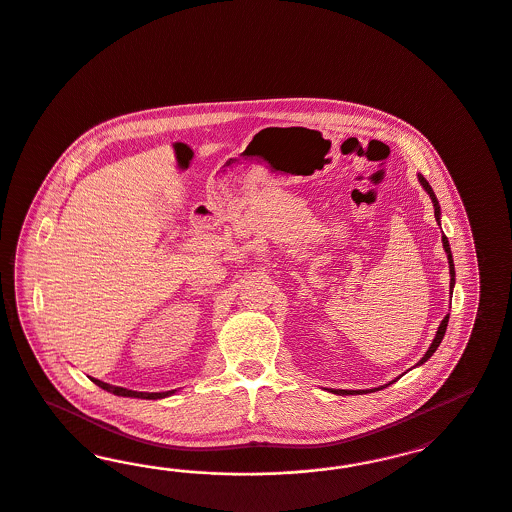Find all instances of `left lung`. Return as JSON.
<instances>
[{
    "label": "left lung",
    "mask_w": 512,
    "mask_h": 512,
    "mask_svg": "<svg viewBox=\"0 0 512 512\" xmlns=\"http://www.w3.org/2000/svg\"><path fill=\"white\" fill-rule=\"evenodd\" d=\"M419 177V183L421 186L427 190V194L430 196V200H432V204H434V217H436V223L440 225V204H438V200H436V194H434V190H432V186H430L429 181L423 177V175H417ZM442 244H444V249H446V253H448V263H450V291L453 293V286H455V268H453V257H451V249L450 242H448V238L446 236H442ZM448 320H450V314H446L444 316V320H442V324H440V328L436 331V337L432 339V343H430L429 350L425 352V356L417 362V366H421V364H425L427 360H429L430 356L436 352V348L440 347V343H442V339H444V335H446V328H448ZM404 375V373H402ZM400 375V377H402ZM400 377H396L394 381H390L389 385L392 383H396ZM389 385H383V387H377V389H369V390H343V389H329V392H333V394H339V396H345V394H368V392H375V390L387 389Z\"/></svg>",
    "instance_id": "1"
}]
</instances>
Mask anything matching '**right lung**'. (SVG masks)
<instances>
[{
    "label": "right lung",
    "mask_w": 512,
    "mask_h": 512,
    "mask_svg": "<svg viewBox=\"0 0 512 512\" xmlns=\"http://www.w3.org/2000/svg\"><path fill=\"white\" fill-rule=\"evenodd\" d=\"M91 381H93L97 387H101V389L106 390V392H112V394H116V396L143 398V400H158V398H165V396H169V394L175 392V390H167V392H137V390H127L123 389V387H112V385L103 383V381H99V379H95V377H91Z\"/></svg>",
    "instance_id": "add662e5"
}]
</instances>
